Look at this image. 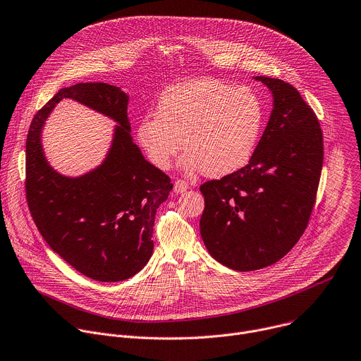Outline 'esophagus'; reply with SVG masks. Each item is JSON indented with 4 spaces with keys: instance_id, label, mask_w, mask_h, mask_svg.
<instances>
[{
    "instance_id": "34e87169",
    "label": "esophagus",
    "mask_w": 361,
    "mask_h": 361,
    "mask_svg": "<svg viewBox=\"0 0 361 361\" xmlns=\"http://www.w3.org/2000/svg\"><path fill=\"white\" fill-rule=\"evenodd\" d=\"M173 189H175L176 193H183V192H186L189 189V183L182 180V179H178L175 182V185H173Z\"/></svg>"
}]
</instances>
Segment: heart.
Segmentation results:
<instances>
[{
  "label": "heart",
  "instance_id": "1",
  "mask_svg": "<svg viewBox=\"0 0 361 361\" xmlns=\"http://www.w3.org/2000/svg\"><path fill=\"white\" fill-rule=\"evenodd\" d=\"M264 123V108L249 88L197 78L168 88L157 115L137 123V142L149 161L168 169L183 148L185 169L212 178L231 175L252 159Z\"/></svg>",
  "mask_w": 361,
  "mask_h": 361
}]
</instances>
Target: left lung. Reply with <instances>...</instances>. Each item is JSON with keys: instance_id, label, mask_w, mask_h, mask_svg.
Wrapping results in <instances>:
<instances>
[{"instance_id": "1", "label": "left lung", "mask_w": 361, "mask_h": 361, "mask_svg": "<svg viewBox=\"0 0 361 361\" xmlns=\"http://www.w3.org/2000/svg\"><path fill=\"white\" fill-rule=\"evenodd\" d=\"M273 109L246 166L200 186V235L210 256L239 271L259 270L292 250L307 228L323 166V133L299 91L255 77Z\"/></svg>"}]
</instances>
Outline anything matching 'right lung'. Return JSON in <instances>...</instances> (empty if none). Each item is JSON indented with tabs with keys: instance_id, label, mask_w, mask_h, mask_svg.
<instances>
[{
	"instance_id": "right-lung-1",
	"label": "right lung",
	"mask_w": 361,
	"mask_h": 361,
	"mask_svg": "<svg viewBox=\"0 0 361 361\" xmlns=\"http://www.w3.org/2000/svg\"><path fill=\"white\" fill-rule=\"evenodd\" d=\"M65 97L118 123L106 161L78 178L54 171L40 143L46 118ZM128 102L121 88L105 82L62 88L35 114L27 135L25 193L32 219L55 253L98 281L129 279L149 262L157 209L173 188L133 143Z\"/></svg>"
}]
</instances>
